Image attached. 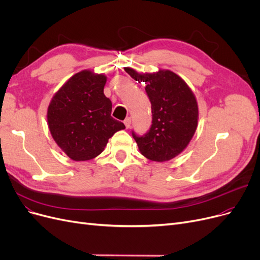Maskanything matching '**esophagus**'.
<instances>
[{
    "label": "esophagus",
    "mask_w": 260,
    "mask_h": 260,
    "mask_svg": "<svg viewBox=\"0 0 260 260\" xmlns=\"http://www.w3.org/2000/svg\"><path fill=\"white\" fill-rule=\"evenodd\" d=\"M124 124H125V127L129 128V127H131V124H132L131 118H126V119H125V120H124Z\"/></svg>",
    "instance_id": "obj_1"
}]
</instances>
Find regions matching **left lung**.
Listing matches in <instances>:
<instances>
[{"label":"left lung","instance_id":"obj_1","mask_svg":"<svg viewBox=\"0 0 260 260\" xmlns=\"http://www.w3.org/2000/svg\"><path fill=\"white\" fill-rule=\"evenodd\" d=\"M133 79L146 82L151 102L152 124L145 135L132 132L139 151L151 160L165 161L176 157L193 138L198 122V105L185 81L170 71L139 74L125 67Z\"/></svg>","mask_w":260,"mask_h":260}]
</instances>
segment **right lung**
I'll list each match as a JSON object with an SVG mask.
<instances>
[{
	"instance_id": "right-lung-1",
	"label": "right lung",
	"mask_w": 260,
	"mask_h": 260,
	"mask_svg": "<svg viewBox=\"0 0 260 260\" xmlns=\"http://www.w3.org/2000/svg\"><path fill=\"white\" fill-rule=\"evenodd\" d=\"M103 74H75L52 98L47 112L51 135L73 160H89L104 151L125 125L111 117V101L104 94Z\"/></svg>"
}]
</instances>
